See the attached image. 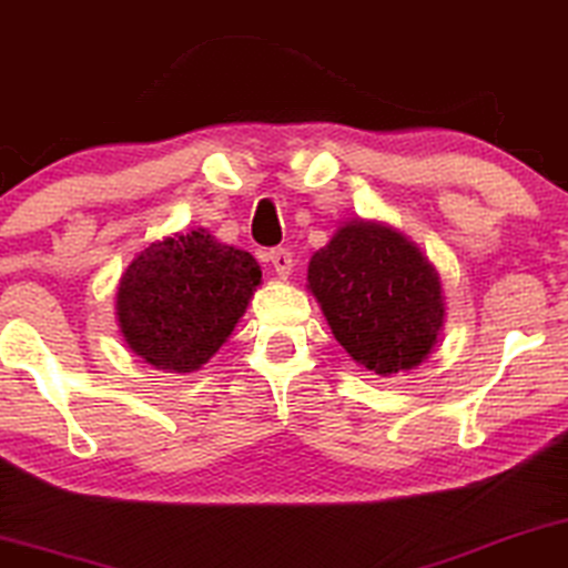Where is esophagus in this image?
<instances>
[{
  "instance_id": "34e87169",
  "label": "esophagus",
  "mask_w": 568,
  "mask_h": 568,
  "mask_svg": "<svg viewBox=\"0 0 568 568\" xmlns=\"http://www.w3.org/2000/svg\"><path fill=\"white\" fill-rule=\"evenodd\" d=\"M270 262H272V267H275V272H277L280 277H288L291 275L293 254L288 252V248H272Z\"/></svg>"
}]
</instances>
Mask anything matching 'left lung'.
<instances>
[{
    "instance_id": "left-lung-1",
    "label": "left lung",
    "mask_w": 568,
    "mask_h": 568,
    "mask_svg": "<svg viewBox=\"0 0 568 568\" xmlns=\"http://www.w3.org/2000/svg\"><path fill=\"white\" fill-rule=\"evenodd\" d=\"M308 291L337 343L379 376L420 366L447 316L434 264L403 233L374 221L339 225L314 252Z\"/></svg>"
}]
</instances>
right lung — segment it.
<instances>
[{
    "label": "right lung",
    "mask_w": 568,
    "mask_h": 568,
    "mask_svg": "<svg viewBox=\"0 0 568 568\" xmlns=\"http://www.w3.org/2000/svg\"><path fill=\"white\" fill-rule=\"evenodd\" d=\"M260 283L254 256L217 244L205 229L165 236L121 275L119 329L150 366L196 372L231 337Z\"/></svg>",
    "instance_id": "obj_1"
}]
</instances>
